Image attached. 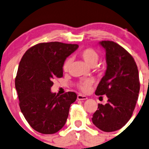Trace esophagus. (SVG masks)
<instances>
[{"mask_svg": "<svg viewBox=\"0 0 149 149\" xmlns=\"http://www.w3.org/2000/svg\"><path fill=\"white\" fill-rule=\"evenodd\" d=\"M77 99L79 100H87V97L82 95V94H79V95L77 96Z\"/></svg>", "mask_w": 149, "mask_h": 149, "instance_id": "34e87169", "label": "esophagus"}]
</instances>
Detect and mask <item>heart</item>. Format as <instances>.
<instances>
[{"label":"heart","instance_id":"obj_1","mask_svg":"<svg viewBox=\"0 0 149 149\" xmlns=\"http://www.w3.org/2000/svg\"><path fill=\"white\" fill-rule=\"evenodd\" d=\"M81 57L84 59V61L88 65H95L97 64V61L99 59V55L97 54V52H96L94 49H91V48H88V49H86L82 50L80 53ZM70 63V59H67L63 63V70H67L68 69L69 65ZM93 84V80L91 79H85V80L81 81L79 84V87L82 91L84 92H86L91 88V85Z\"/></svg>","mask_w":149,"mask_h":149}]
</instances>
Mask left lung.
<instances>
[{
    "label": "left lung",
    "instance_id": "1",
    "mask_svg": "<svg viewBox=\"0 0 149 149\" xmlns=\"http://www.w3.org/2000/svg\"><path fill=\"white\" fill-rule=\"evenodd\" d=\"M106 52L107 69L97 86L96 95H106L105 104H98L92 123L104 132L122 128L132 117L140 90L138 67L133 57L112 41L99 42Z\"/></svg>",
    "mask_w": 149,
    "mask_h": 149
}]
</instances>
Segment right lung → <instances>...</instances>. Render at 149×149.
<instances>
[{
    "label": "right lung",
    "mask_w": 149,
    "mask_h": 149,
    "mask_svg": "<svg viewBox=\"0 0 149 149\" xmlns=\"http://www.w3.org/2000/svg\"><path fill=\"white\" fill-rule=\"evenodd\" d=\"M78 45L59 42L31 47L22 57L15 79L21 111L31 127L43 134H53L65 125L76 93L59 95L51 91L53 79L63 76L66 58Z\"/></svg>",
    "instance_id": "1"
}]
</instances>
